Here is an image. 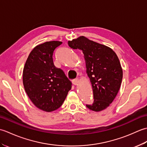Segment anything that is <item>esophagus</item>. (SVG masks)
I'll use <instances>...</instances> for the list:
<instances>
[{
	"mask_svg": "<svg viewBox=\"0 0 147 147\" xmlns=\"http://www.w3.org/2000/svg\"><path fill=\"white\" fill-rule=\"evenodd\" d=\"M72 83H73V85H77L78 83H79V80L78 79V78H76V79H74V80H72Z\"/></svg>",
	"mask_w": 147,
	"mask_h": 147,
	"instance_id": "1",
	"label": "esophagus"
}]
</instances>
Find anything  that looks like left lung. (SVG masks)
<instances>
[{"label":"left lung","mask_w":147,"mask_h":147,"mask_svg":"<svg viewBox=\"0 0 147 147\" xmlns=\"http://www.w3.org/2000/svg\"><path fill=\"white\" fill-rule=\"evenodd\" d=\"M68 45L83 53L93 93V102L86 104L89 109L101 111L113 102L120 89L123 69L116 54L108 47L80 36Z\"/></svg>","instance_id":"left-lung-1"}]
</instances>
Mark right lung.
<instances>
[{"label": "right lung", "instance_id": "obj_1", "mask_svg": "<svg viewBox=\"0 0 147 147\" xmlns=\"http://www.w3.org/2000/svg\"><path fill=\"white\" fill-rule=\"evenodd\" d=\"M61 42H46L34 48L23 69L24 90L33 104L45 112L61 107L71 88L72 83L61 69L53 62L55 49Z\"/></svg>", "mask_w": 147, "mask_h": 147}]
</instances>
